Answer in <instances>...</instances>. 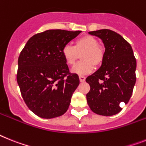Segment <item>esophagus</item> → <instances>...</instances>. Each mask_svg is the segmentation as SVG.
<instances>
[{
	"label": "esophagus",
	"mask_w": 146,
	"mask_h": 146,
	"mask_svg": "<svg viewBox=\"0 0 146 146\" xmlns=\"http://www.w3.org/2000/svg\"><path fill=\"white\" fill-rule=\"evenodd\" d=\"M79 80H80L81 82H84L85 81V77L84 76H79Z\"/></svg>",
	"instance_id": "obj_1"
}]
</instances>
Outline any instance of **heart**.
Masks as SVG:
<instances>
[{
	"mask_svg": "<svg viewBox=\"0 0 146 146\" xmlns=\"http://www.w3.org/2000/svg\"><path fill=\"white\" fill-rule=\"evenodd\" d=\"M81 53L82 60L72 70L73 73L81 76L91 73L95 65H101L105 58V52L103 48L99 45V41L90 35L77 38L74 46L66 44L62 49V55L68 66L75 64Z\"/></svg>",
	"mask_w": 146,
	"mask_h": 146,
	"instance_id": "b5f03b06",
	"label": "heart"
}]
</instances>
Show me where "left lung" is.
Returning a JSON list of instances; mask_svg holds the SVG:
<instances>
[{
	"label": "left lung",
	"instance_id": "obj_1",
	"mask_svg": "<svg viewBox=\"0 0 146 146\" xmlns=\"http://www.w3.org/2000/svg\"><path fill=\"white\" fill-rule=\"evenodd\" d=\"M102 40L105 58L96 72L87 77L90 90L86 95L91 111L96 114L112 116L122 111L120 104H127L136 82L137 62L129 43L111 29L88 33Z\"/></svg>",
	"mask_w": 146,
	"mask_h": 146
}]
</instances>
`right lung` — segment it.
<instances>
[{
    "instance_id": "1",
    "label": "right lung",
    "mask_w": 146,
    "mask_h": 146,
    "mask_svg": "<svg viewBox=\"0 0 146 146\" xmlns=\"http://www.w3.org/2000/svg\"><path fill=\"white\" fill-rule=\"evenodd\" d=\"M81 32L49 29L35 34L19 55L17 82L22 98L41 118L58 117L69 108L79 78L70 73L62 49Z\"/></svg>"
}]
</instances>
